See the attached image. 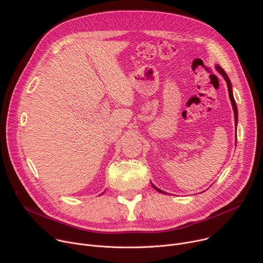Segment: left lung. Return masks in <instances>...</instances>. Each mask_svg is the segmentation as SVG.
I'll return each mask as SVG.
<instances>
[{
  "label": "left lung",
  "instance_id": "8db88e82",
  "mask_svg": "<svg viewBox=\"0 0 263 263\" xmlns=\"http://www.w3.org/2000/svg\"><path fill=\"white\" fill-rule=\"evenodd\" d=\"M216 67V69H217V71L221 74V76L223 77V79L226 80V82H227V86H228V91H229V98H230V101H231V103H232V107H233V111H234V119H235V125H237V120H238V115H237V106H236V103H235V100H234V97H233V93H232V86H231V82H230V79H229V77H228V74L226 73V71H224L219 65H216L215 66ZM152 186L154 187V189L157 191V192H159V193H161V194H165L164 192H162L161 190H159L158 187H156L154 184H152Z\"/></svg>",
  "mask_w": 263,
  "mask_h": 263
}]
</instances>
